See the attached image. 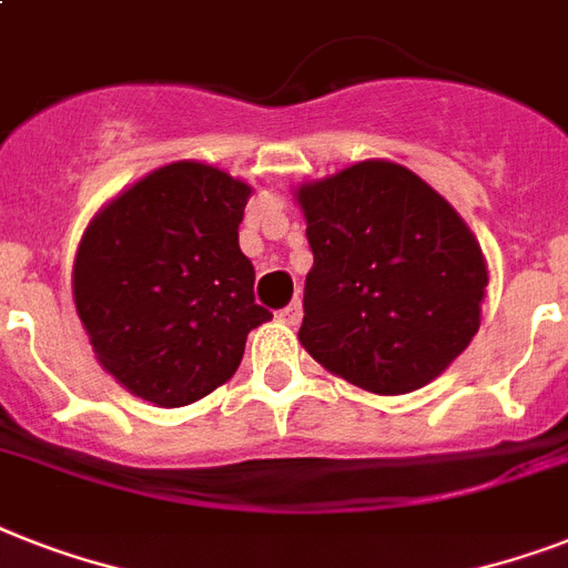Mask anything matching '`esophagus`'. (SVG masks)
I'll return each instance as SVG.
<instances>
[{"label": "esophagus", "mask_w": 568, "mask_h": 568, "mask_svg": "<svg viewBox=\"0 0 568 568\" xmlns=\"http://www.w3.org/2000/svg\"><path fill=\"white\" fill-rule=\"evenodd\" d=\"M301 318H303V306H301V301H292L288 303V306H283V310H280V321H285V324H301Z\"/></svg>", "instance_id": "34e87169"}]
</instances>
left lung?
Returning a JSON list of instances; mask_svg holds the SVG:
<instances>
[{"label":"left lung","instance_id":"1","mask_svg":"<svg viewBox=\"0 0 568 568\" xmlns=\"http://www.w3.org/2000/svg\"><path fill=\"white\" fill-rule=\"evenodd\" d=\"M315 265L301 342L374 395L439 377L480 327L486 262L448 200L413 171L359 162L297 191Z\"/></svg>","mask_w":568,"mask_h":568}]
</instances>
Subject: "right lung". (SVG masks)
I'll list each match as a JSON object with an SVG mask.
<instances>
[{
    "instance_id": "right-lung-1",
    "label": "right lung",
    "mask_w": 568,
    "mask_h": 568,
    "mask_svg": "<svg viewBox=\"0 0 568 568\" xmlns=\"http://www.w3.org/2000/svg\"><path fill=\"white\" fill-rule=\"evenodd\" d=\"M250 185L212 164L159 168L82 235L75 312L97 359L132 395L185 406L226 383L250 329L271 318L239 247Z\"/></svg>"
}]
</instances>
